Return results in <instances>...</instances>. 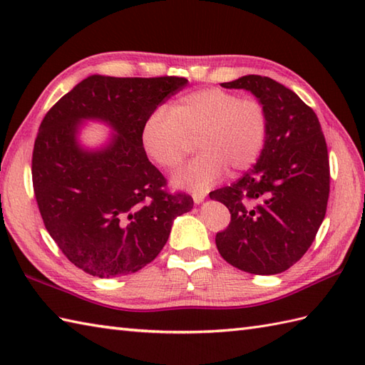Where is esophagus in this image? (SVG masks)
Wrapping results in <instances>:
<instances>
[{"label":"esophagus","instance_id":"1","mask_svg":"<svg viewBox=\"0 0 365 365\" xmlns=\"http://www.w3.org/2000/svg\"><path fill=\"white\" fill-rule=\"evenodd\" d=\"M205 192H192V200H195V204H200L205 199Z\"/></svg>","mask_w":365,"mask_h":365}]
</instances>
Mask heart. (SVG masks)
I'll return each mask as SVG.
<instances>
[{"mask_svg":"<svg viewBox=\"0 0 365 365\" xmlns=\"http://www.w3.org/2000/svg\"><path fill=\"white\" fill-rule=\"evenodd\" d=\"M268 114L255 98L208 88L178 97L169 113L155 110L144 119L139 141L144 153L163 169H174L196 139L199 153L174 175V185L205 191L230 169H250L265 145Z\"/></svg>","mask_w":365,"mask_h":365,"instance_id":"obj_1","label":"heart"}]
</instances>
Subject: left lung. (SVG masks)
Returning a JSON list of instances; mask_svg holds the SVG:
<instances>
[{
  "label": "left lung",
  "mask_w": 365,
  "mask_h": 365,
  "mask_svg": "<svg viewBox=\"0 0 365 365\" xmlns=\"http://www.w3.org/2000/svg\"><path fill=\"white\" fill-rule=\"evenodd\" d=\"M221 86L251 91L265 106L268 131L257 163L230 187L210 192L230 212L216 247L246 273H282L307 252L327 215V141L312 108L284 84L246 75Z\"/></svg>",
  "instance_id": "8db88e82"
}]
</instances>
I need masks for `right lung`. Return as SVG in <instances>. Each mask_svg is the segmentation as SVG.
Listing matches in <instances>:
<instances>
[{
	"label": "right lung",
	"instance_id": "obj_1",
	"mask_svg": "<svg viewBox=\"0 0 365 365\" xmlns=\"http://www.w3.org/2000/svg\"><path fill=\"white\" fill-rule=\"evenodd\" d=\"M187 83L92 75L45 114L31 165L38 212L59 250L88 274L141 269L166 245L175 216L192 208L187 192L166 190L139 141L147 115ZM81 118L106 120L118 135L105 151L84 153L74 139Z\"/></svg>",
	"mask_w": 365,
	"mask_h": 365
}]
</instances>
